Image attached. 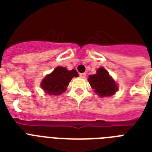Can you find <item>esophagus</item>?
I'll return each instance as SVG.
<instances>
[{"mask_svg":"<svg viewBox=\"0 0 152 152\" xmlns=\"http://www.w3.org/2000/svg\"><path fill=\"white\" fill-rule=\"evenodd\" d=\"M80 76L81 78H85L86 73H80Z\"/></svg>","mask_w":152,"mask_h":152,"instance_id":"esophagus-1","label":"esophagus"}]
</instances>
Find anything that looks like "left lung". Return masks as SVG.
<instances>
[{"label":"left lung","mask_w":152,"mask_h":152,"mask_svg":"<svg viewBox=\"0 0 152 152\" xmlns=\"http://www.w3.org/2000/svg\"><path fill=\"white\" fill-rule=\"evenodd\" d=\"M88 82L95 92L101 97L111 96L118 90V86L103 68H99L97 73L89 76Z\"/></svg>","instance_id":"obj_1"}]
</instances>
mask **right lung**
I'll list each match as a JSON object with an SVG mask.
<instances>
[{
	"label": "right lung",
	"mask_w": 152,
	"mask_h": 152,
	"mask_svg": "<svg viewBox=\"0 0 152 152\" xmlns=\"http://www.w3.org/2000/svg\"><path fill=\"white\" fill-rule=\"evenodd\" d=\"M79 75L75 69L67 70L64 67H57L52 73L46 76L41 83L45 92L52 95H58L64 92L69 82Z\"/></svg>",
	"instance_id": "right-lung-1"
}]
</instances>
